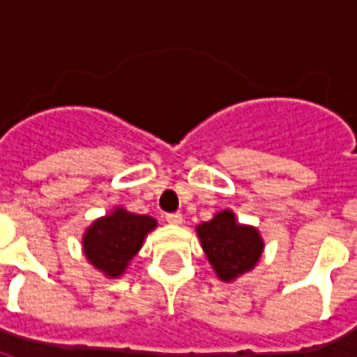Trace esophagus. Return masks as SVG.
<instances>
[{
    "mask_svg": "<svg viewBox=\"0 0 357 357\" xmlns=\"http://www.w3.org/2000/svg\"><path fill=\"white\" fill-rule=\"evenodd\" d=\"M165 218H167L168 224H176V226L183 222V217H181V213H168Z\"/></svg>",
    "mask_w": 357,
    "mask_h": 357,
    "instance_id": "1",
    "label": "esophagus"
}]
</instances>
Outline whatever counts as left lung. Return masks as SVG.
<instances>
[{"label":"left lung","instance_id":"8db88e82","mask_svg":"<svg viewBox=\"0 0 357 357\" xmlns=\"http://www.w3.org/2000/svg\"><path fill=\"white\" fill-rule=\"evenodd\" d=\"M196 235L217 278L226 283L254 271L265 250L259 229L238 222L231 209L218 211L211 220L198 224Z\"/></svg>","mask_w":357,"mask_h":357}]
</instances>
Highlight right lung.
<instances>
[{"instance_id":"obj_1","label":"right lung","mask_w":357,"mask_h":357,"mask_svg":"<svg viewBox=\"0 0 357 357\" xmlns=\"http://www.w3.org/2000/svg\"><path fill=\"white\" fill-rule=\"evenodd\" d=\"M157 228L150 215H137L123 207L96 218L83 234V254L86 261L105 278H120L131 259L139 254L144 238Z\"/></svg>"}]
</instances>
